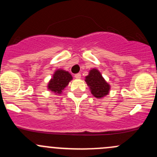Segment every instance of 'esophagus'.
<instances>
[{"label": "esophagus", "mask_w": 157, "mask_h": 157, "mask_svg": "<svg viewBox=\"0 0 157 157\" xmlns=\"http://www.w3.org/2000/svg\"><path fill=\"white\" fill-rule=\"evenodd\" d=\"M74 77H75L76 79H80L81 78V75H80V74H77L74 75Z\"/></svg>", "instance_id": "34e87169"}]
</instances>
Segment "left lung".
<instances>
[{"instance_id":"8db88e82","label":"left lung","mask_w":157,"mask_h":157,"mask_svg":"<svg viewBox=\"0 0 157 157\" xmlns=\"http://www.w3.org/2000/svg\"><path fill=\"white\" fill-rule=\"evenodd\" d=\"M85 81L90 87V92L97 99H102L107 96L110 90V85L105 81L99 70L93 68L85 77Z\"/></svg>"}]
</instances>
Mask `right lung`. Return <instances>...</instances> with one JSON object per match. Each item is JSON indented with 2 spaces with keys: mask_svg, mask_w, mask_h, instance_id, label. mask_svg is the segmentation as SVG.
I'll return each instance as SVG.
<instances>
[{
  "mask_svg": "<svg viewBox=\"0 0 157 157\" xmlns=\"http://www.w3.org/2000/svg\"><path fill=\"white\" fill-rule=\"evenodd\" d=\"M73 77L68 71L63 69H58L55 71L52 79L48 83V90L55 94H61L64 88L68 85Z\"/></svg>",
  "mask_w": 157,
  "mask_h": 157,
  "instance_id": "1",
  "label": "right lung"
}]
</instances>
